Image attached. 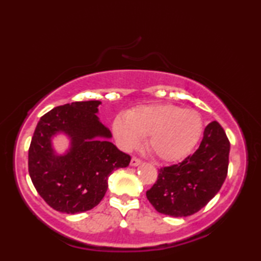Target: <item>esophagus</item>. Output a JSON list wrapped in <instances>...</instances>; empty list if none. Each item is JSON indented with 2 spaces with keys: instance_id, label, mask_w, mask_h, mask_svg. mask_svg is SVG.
<instances>
[{
  "instance_id": "obj_1",
  "label": "esophagus",
  "mask_w": 261,
  "mask_h": 261,
  "mask_svg": "<svg viewBox=\"0 0 261 261\" xmlns=\"http://www.w3.org/2000/svg\"><path fill=\"white\" fill-rule=\"evenodd\" d=\"M131 166H134V167H136V166H139L140 165V163H141V161L139 160V159L138 158H136V156H134V158H132L131 159Z\"/></svg>"
}]
</instances>
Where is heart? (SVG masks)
Wrapping results in <instances>:
<instances>
[{
  "label": "heart",
  "mask_w": 261,
  "mask_h": 261,
  "mask_svg": "<svg viewBox=\"0 0 261 261\" xmlns=\"http://www.w3.org/2000/svg\"><path fill=\"white\" fill-rule=\"evenodd\" d=\"M114 136L120 146L131 151L147 136V146L162 161L173 162L187 156L202 131L200 115L193 109L174 105L140 106L127 115H117Z\"/></svg>",
  "instance_id": "1"
}]
</instances>
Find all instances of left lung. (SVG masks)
Segmentation results:
<instances>
[{
	"mask_svg": "<svg viewBox=\"0 0 261 261\" xmlns=\"http://www.w3.org/2000/svg\"><path fill=\"white\" fill-rule=\"evenodd\" d=\"M230 143L218 122L205 127L196 152L182 162L159 169L155 184L146 192L159 213L182 218L202 207L220 191L227 177Z\"/></svg>",
	"mask_w": 261,
	"mask_h": 261,
	"instance_id": "1",
	"label": "left lung"
}]
</instances>
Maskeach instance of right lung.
<instances>
[{
	"label": "right lung",
	"mask_w": 261,
	"mask_h": 261,
	"mask_svg": "<svg viewBox=\"0 0 261 261\" xmlns=\"http://www.w3.org/2000/svg\"><path fill=\"white\" fill-rule=\"evenodd\" d=\"M100 101H77L51 109L38 122L29 149V173L38 193L51 208L67 214L90 211L102 200L114 169L131 158L109 139L112 132L96 114ZM67 134L70 148L57 154L51 138Z\"/></svg>",
	"instance_id": "add662e5"
}]
</instances>
